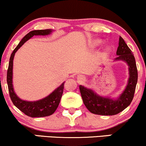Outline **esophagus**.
Wrapping results in <instances>:
<instances>
[{
    "label": "esophagus",
    "mask_w": 146,
    "mask_h": 146,
    "mask_svg": "<svg viewBox=\"0 0 146 146\" xmlns=\"http://www.w3.org/2000/svg\"><path fill=\"white\" fill-rule=\"evenodd\" d=\"M78 79H79V80H81V79H82V77L78 76Z\"/></svg>",
    "instance_id": "1"
}]
</instances>
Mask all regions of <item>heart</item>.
<instances>
[{
	"label": "heart",
	"mask_w": 146,
	"mask_h": 146,
	"mask_svg": "<svg viewBox=\"0 0 146 146\" xmlns=\"http://www.w3.org/2000/svg\"><path fill=\"white\" fill-rule=\"evenodd\" d=\"M101 44V40H95V42H93V46H98V45H100ZM107 51H108V49H107Z\"/></svg>",
	"instance_id": "b5f03b06"
}]
</instances>
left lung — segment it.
Here are the masks:
<instances>
[{"mask_svg": "<svg viewBox=\"0 0 146 146\" xmlns=\"http://www.w3.org/2000/svg\"><path fill=\"white\" fill-rule=\"evenodd\" d=\"M117 55L118 57L115 60L124 61L128 66V84L123 93L115 100L100 96L92 89L80 85V90L83 102L90 113L100 115H115L123 111L132 101L138 79L136 62L132 51L121 36Z\"/></svg>", "mask_w": 146, "mask_h": 146, "instance_id": "1", "label": "left lung"}]
</instances>
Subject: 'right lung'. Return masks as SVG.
I'll list each match as a JSON object with an SVG mask.
<instances>
[{
  "label": "right lung",
  "instance_id": "add662e5",
  "mask_svg": "<svg viewBox=\"0 0 146 146\" xmlns=\"http://www.w3.org/2000/svg\"><path fill=\"white\" fill-rule=\"evenodd\" d=\"M52 32H53V30L51 29L34 30V31H30L21 40L18 46L15 48L14 51L11 54L9 59V66H8L7 73V82L10 98L15 106L17 107L18 109L21 110L25 115L31 117H46L54 113L61 100L64 82L59 87L53 90L51 94L48 95L46 98L41 99L38 101L28 102L21 100L15 93L14 88H13V60H14L15 53L18 51V48H21V46H22V45L24 44L25 42L32 38L33 36H46V35L51 34Z\"/></svg>",
  "mask_w": 146,
  "mask_h": 146
}]
</instances>
